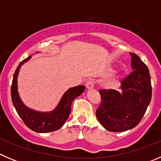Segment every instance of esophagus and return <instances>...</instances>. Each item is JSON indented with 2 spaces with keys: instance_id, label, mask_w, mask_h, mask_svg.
<instances>
[{
  "instance_id": "obj_1",
  "label": "esophagus",
  "mask_w": 161,
  "mask_h": 161,
  "mask_svg": "<svg viewBox=\"0 0 161 161\" xmlns=\"http://www.w3.org/2000/svg\"><path fill=\"white\" fill-rule=\"evenodd\" d=\"M86 87L87 90H92L94 87V82L92 80L87 81L86 83Z\"/></svg>"
}]
</instances>
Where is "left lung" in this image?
Instances as JSON below:
<instances>
[{"mask_svg": "<svg viewBox=\"0 0 161 161\" xmlns=\"http://www.w3.org/2000/svg\"><path fill=\"white\" fill-rule=\"evenodd\" d=\"M132 71L123 79L118 90H100L101 103L96 111L100 124L110 131H125L136 127L147 111L152 97L147 66L130 53Z\"/></svg>", "mask_w": 161, "mask_h": 161, "instance_id": "1", "label": "left lung"}]
</instances>
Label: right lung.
<instances>
[{
    "instance_id": "1",
    "label": "right lung",
    "mask_w": 161,
    "mask_h": 161,
    "mask_svg": "<svg viewBox=\"0 0 161 161\" xmlns=\"http://www.w3.org/2000/svg\"><path fill=\"white\" fill-rule=\"evenodd\" d=\"M30 58L31 56L21 61L14 71L11 86L12 103L21 119L23 121L25 125L32 131L41 133L57 131L62 127L69 117L73 100L81 95L84 92L86 87L84 86H78L68 90L63 95L58 107L51 112L42 113L30 109L22 103L19 97L18 92L17 78L22 64L29 61Z\"/></svg>"
}]
</instances>
